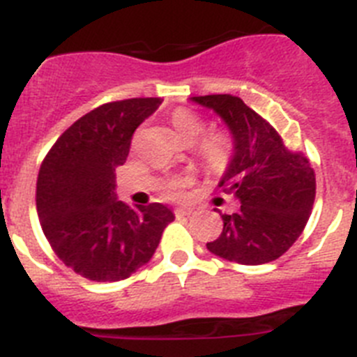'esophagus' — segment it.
Masks as SVG:
<instances>
[{
	"label": "esophagus",
	"instance_id": "esophagus-1",
	"mask_svg": "<svg viewBox=\"0 0 357 357\" xmlns=\"http://www.w3.org/2000/svg\"><path fill=\"white\" fill-rule=\"evenodd\" d=\"M176 213H178V215H190V213H194V208H192V206H178V208H176Z\"/></svg>",
	"mask_w": 357,
	"mask_h": 357
}]
</instances>
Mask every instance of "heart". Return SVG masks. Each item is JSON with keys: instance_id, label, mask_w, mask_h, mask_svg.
Segmentation results:
<instances>
[{"instance_id": "b5f03b06", "label": "heart", "mask_w": 357, "mask_h": 357, "mask_svg": "<svg viewBox=\"0 0 357 357\" xmlns=\"http://www.w3.org/2000/svg\"><path fill=\"white\" fill-rule=\"evenodd\" d=\"M172 126L176 135L183 144H194L197 136L204 131V122L199 114L190 109H178L172 114ZM199 154L210 170L225 172L235 156V142L228 131H212L204 136L199 144ZM187 178L172 179L165 185L169 196H178L183 187L187 185Z\"/></svg>"}]
</instances>
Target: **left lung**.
Returning a JSON list of instances; mask_svg holds the SVG:
<instances>
[{"mask_svg":"<svg viewBox=\"0 0 357 357\" xmlns=\"http://www.w3.org/2000/svg\"><path fill=\"white\" fill-rule=\"evenodd\" d=\"M221 116L235 156L219 187L241 208L222 213L221 235L206 243L213 255L244 266L277 260L300 237L311 215L316 178L302 153L287 151L275 127L234 95L192 97Z\"/></svg>","mask_w":357,"mask_h":357,"instance_id":"left-lung-1","label":"left lung"}]
</instances>
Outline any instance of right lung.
Masks as SVG:
<instances>
[{"mask_svg":"<svg viewBox=\"0 0 357 357\" xmlns=\"http://www.w3.org/2000/svg\"><path fill=\"white\" fill-rule=\"evenodd\" d=\"M161 98H127L89 111L50 149L37 176L36 204L55 255L82 277L119 282L153 259L165 226V204L129 206L116 199V167L132 132Z\"/></svg>","mask_w":357,"mask_h":357,"instance_id":"1","label":"right lung"}]
</instances>
